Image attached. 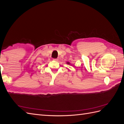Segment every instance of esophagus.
<instances>
[{"mask_svg":"<svg viewBox=\"0 0 124 124\" xmlns=\"http://www.w3.org/2000/svg\"><path fill=\"white\" fill-rule=\"evenodd\" d=\"M53 60L54 61H58V59H53Z\"/></svg>","mask_w":124,"mask_h":124,"instance_id":"34e87169","label":"esophagus"}]
</instances>
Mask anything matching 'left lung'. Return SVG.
<instances>
[{
  "instance_id": "obj_1",
  "label": "left lung",
  "mask_w": 124,
  "mask_h": 124,
  "mask_svg": "<svg viewBox=\"0 0 124 124\" xmlns=\"http://www.w3.org/2000/svg\"><path fill=\"white\" fill-rule=\"evenodd\" d=\"M66 63H67V64H68V65H71V63L69 62H67Z\"/></svg>"
}]
</instances>
